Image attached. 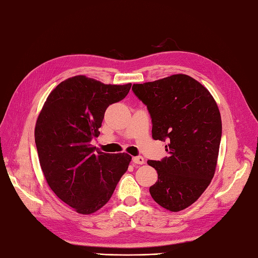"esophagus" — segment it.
Listing matches in <instances>:
<instances>
[{"mask_svg":"<svg viewBox=\"0 0 258 258\" xmlns=\"http://www.w3.org/2000/svg\"><path fill=\"white\" fill-rule=\"evenodd\" d=\"M133 162L136 165H144L145 164V159L144 157L141 156H137V157H134L133 158Z\"/></svg>","mask_w":258,"mask_h":258,"instance_id":"1","label":"esophagus"}]
</instances>
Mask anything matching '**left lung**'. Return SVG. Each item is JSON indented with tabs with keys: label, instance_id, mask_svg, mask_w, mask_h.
Returning <instances> with one entry per match:
<instances>
[{
	"label": "left lung",
	"instance_id": "1",
	"mask_svg": "<svg viewBox=\"0 0 258 258\" xmlns=\"http://www.w3.org/2000/svg\"><path fill=\"white\" fill-rule=\"evenodd\" d=\"M151 115L152 138L169 140L168 157L148 160L158 173L149 188L154 201L170 212H180L206 190L217 166L222 118L212 94L187 75L133 86Z\"/></svg>",
	"mask_w": 258,
	"mask_h": 258
}]
</instances>
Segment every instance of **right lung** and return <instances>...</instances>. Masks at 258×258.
Wrapping results in <instances>:
<instances>
[{
	"instance_id": "add662e5",
	"label": "right lung",
	"mask_w": 258,
	"mask_h": 258,
	"mask_svg": "<svg viewBox=\"0 0 258 258\" xmlns=\"http://www.w3.org/2000/svg\"><path fill=\"white\" fill-rule=\"evenodd\" d=\"M131 83L104 85L76 76L51 91L36 120L34 138L49 187L77 213H96L111 198L131 156L94 152L106 109L127 96Z\"/></svg>"
}]
</instances>
